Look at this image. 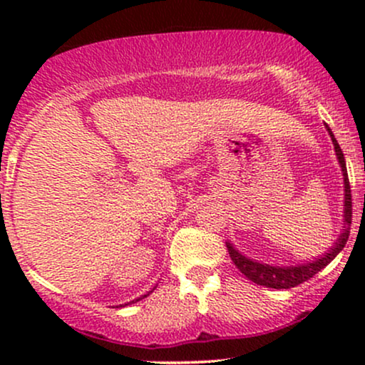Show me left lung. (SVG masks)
<instances>
[{"label":"left lung","mask_w":365,"mask_h":365,"mask_svg":"<svg viewBox=\"0 0 365 365\" xmlns=\"http://www.w3.org/2000/svg\"><path fill=\"white\" fill-rule=\"evenodd\" d=\"M328 130L331 142L334 145V153H336V159L340 163V168L343 173V226L341 232L338 235L336 242L333 247H329L328 252H324L319 257H316L314 261H304L302 264H295V266H276V264H266L261 261H255V259L247 257L232 244V240L226 242L228 247V252L232 261L235 262V266L240 269V273L249 278L250 282L261 284L266 288H276V290H282V288H292L297 284L307 282L314 274H317L322 267H326L328 264L341 252L343 247H345L346 240L350 235V223H351V194H350V182H349V173H346V165H345V156H343L340 145H338L336 139H334L333 132L328 125H324Z\"/></svg>","instance_id":"8db88e82"}]
</instances>
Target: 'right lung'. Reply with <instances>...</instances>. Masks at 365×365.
Instances as JSON below:
<instances>
[{
    "instance_id": "1",
    "label": "right lung",
    "mask_w": 365,
    "mask_h": 365,
    "mask_svg": "<svg viewBox=\"0 0 365 365\" xmlns=\"http://www.w3.org/2000/svg\"><path fill=\"white\" fill-rule=\"evenodd\" d=\"M153 290H154V288H153ZM153 290H150V292H148V293H145V295H140V297H139V299L132 300V302H139V300H142V299H145V297H148V295H149V293H153ZM132 302H128V304H132ZM128 304H121V305H120V307H125V305H128Z\"/></svg>"
}]
</instances>
